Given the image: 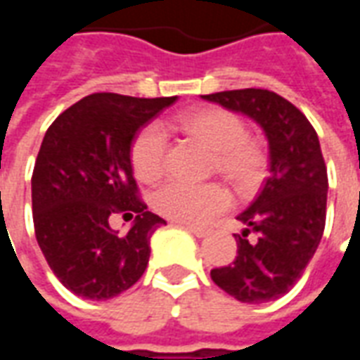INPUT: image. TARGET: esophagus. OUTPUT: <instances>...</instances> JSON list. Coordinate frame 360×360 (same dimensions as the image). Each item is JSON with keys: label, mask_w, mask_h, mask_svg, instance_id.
<instances>
[{"label": "esophagus", "mask_w": 360, "mask_h": 360, "mask_svg": "<svg viewBox=\"0 0 360 360\" xmlns=\"http://www.w3.org/2000/svg\"><path fill=\"white\" fill-rule=\"evenodd\" d=\"M181 226L187 229L188 233L196 235V237H206V235L210 233L208 229H204V227H196V226H191V224H181Z\"/></svg>", "instance_id": "obj_1"}]
</instances>
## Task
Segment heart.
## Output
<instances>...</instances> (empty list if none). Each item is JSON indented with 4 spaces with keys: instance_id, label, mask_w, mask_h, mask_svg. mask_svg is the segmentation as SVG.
I'll return each mask as SVG.
<instances>
[{
    "instance_id": "1",
    "label": "heart",
    "mask_w": 360,
    "mask_h": 360,
    "mask_svg": "<svg viewBox=\"0 0 360 360\" xmlns=\"http://www.w3.org/2000/svg\"><path fill=\"white\" fill-rule=\"evenodd\" d=\"M196 141L214 150V169L237 191L249 193L262 181L268 167L266 148L247 134L239 115L224 108H198L173 121ZM169 141L160 125L142 127L131 146V164L141 181H156L165 172ZM152 206L158 214L185 224H206L229 206V193L219 183H188L169 179L154 191Z\"/></svg>"
}]
</instances>
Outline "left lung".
<instances>
[{"label": "left lung", "mask_w": 360, "mask_h": 360, "mask_svg": "<svg viewBox=\"0 0 360 360\" xmlns=\"http://www.w3.org/2000/svg\"><path fill=\"white\" fill-rule=\"evenodd\" d=\"M208 102L255 119L270 148V175L245 224L231 264L210 271L214 283L241 302H268L285 295L314 257L326 226L328 172L310 121L276 92L226 90Z\"/></svg>", "instance_id": "1"}]
</instances>
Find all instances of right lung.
<instances>
[{"instance_id": "right-lung-1", "label": "right lung", "mask_w": 360, "mask_h": 360, "mask_svg": "<svg viewBox=\"0 0 360 360\" xmlns=\"http://www.w3.org/2000/svg\"><path fill=\"white\" fill-rule=\"evenodd\" d=\"M175 100L98 92L67 108L44 134L32 173L36 241L59 281L82 299L117 297L148 266L150 237L165 219L139 198L131 146ZM121 211L135 216L127 234L109 227Z\"/></svg>"}]
</instances>
